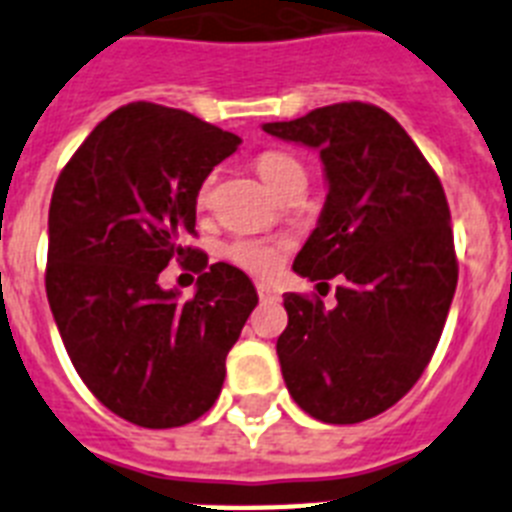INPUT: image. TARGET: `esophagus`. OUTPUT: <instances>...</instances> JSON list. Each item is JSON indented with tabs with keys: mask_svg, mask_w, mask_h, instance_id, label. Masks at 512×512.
<instances>
[{
	"mask_svg": "<svg viewBox=\"0 0 512 512\" xmlns=\"http://www.w3.org/2000/svg\"><path fill=\"white\" fill-rule=\"evenodd\" d=\"M257 294H260V299H278V291L268 283H257Z\"/></svg>",
	"mask_w": 512,
	"mask_h": 512,
	"instance_id": "esophagus-1",
	"label": "esophagus"
}]
</instances>
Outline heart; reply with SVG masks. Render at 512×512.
Segmentation results:
<instances>
[{
    "mask_svg": "<svg viewBox=\"0 0 512 512\" xmlns=\"http://www.w3.org/2000/svg\"><path fill=\"white\" fill-rule=\"evenodd\" d=\"M255 169L260 174L268 190H273L276 195H281L286 187L296 182H307V169L304 163L294 156V153H286V150H265L263 156L255 161ZM210 182L213 179H205L197 190V205H205L210 195ZM291 242L283 239V236H236L231 239L226 247H223V257L229 260L236 268L247 270L252 276H273L281 263L289 255Z\"/></svg>",
    "mask_w": 512,
    "mask_h": 512,
    "instance_id": "obj_1",
    "label": "heart"
}]
</instances>
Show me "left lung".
<instances>
[{"label":"left lung","instance_id":"8db88e82","mask_svg":"<svg viewBox=\"0 0 512 512\" xmlns=\"http://www.w3.org/2000/svg\"><path fill=\"white\" fill-rule=\"evenodd\" d=\"M263 130L320 150L328 195L294 270L341 278L333 309L283 294V380L320 422H364L414 388L442 336L458 283L448 200L422 150L372 103H333Z\"/></svg>","mask_w":512,"mask_h":512}]
</instances>
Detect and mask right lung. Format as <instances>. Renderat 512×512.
<instances>
[{"mask_svg": "<svg viewBox=\"0 0 512 512\" xmlns=\"http://www.w3.org/2000/svg\"><path fill=\"white\" fill-rule=\"evenodd\" d=\"M239 143L182 109L127 103L85 137L51 195V315L90 393L137 427H182L216 403L257 304L242 270H205L208 257L184 247L200 184ZM174 256L204 270L192 300L157 283Z\"/></svg>", "mask_w": 512, "mask_h": 512, "instance_id": "1", "label": "right lung"}]
</instances>
